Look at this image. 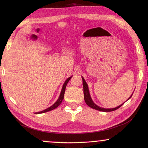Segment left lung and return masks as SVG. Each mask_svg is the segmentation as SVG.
<instances>
[{
  "label": "left lung",
  "instance_id": "left-lung-1",
  "mask_svg": "<svg viewBox=\"0 0 148 148\" xmlns=\"http://www.w3.org/2000/svg\"><path fill=\"white\" fill-rule=\"evenodd\" d=\"M82 77V80H83V86H84V100H85V102L88 105V106H90V108H92L93 109H95V110H100V111H102V112H111V111H114L115 110H116V109H118L120 108V107L122 106V105L124 104V102L123 104L119 105V106L117 107H115V108H102V107H100L98 106V105H96L95 103L93 102L92 98H91V96H90V91H89V88H88V84H87V83L86 82V81H85L84 78ZM133 94H131V96L129 97L128 98V100H129L131 98V96H132Z\"/></svg>",
  "mask_w": 148,
  "mask_h": 148
}]
</instances>
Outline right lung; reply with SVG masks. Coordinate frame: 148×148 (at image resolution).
Here are the masks:
<instances>
[{"mask_svg": "<svg viewBox=\"0 0 148 148\" xmlns=\"http://www.w3.org/2000/svg\"><path fill=\"white\" fill-rule=\"evenodd\" d=\"M71 77H72V76L70 77H69V78L66 79L65 82H64L63 86H62L61 92H60V96H59V97H58V100L56 101V102L54 103V104H52L51 106H50L49 108H46V109H45V110H42V111H40V112H35V114H42V113H44V112H48V111L52 110H54V109H55L56 108H57V107L59 106L60 104H61L62 100H63V99H64V92H65V88H66V84H67V83L69 82V81L71 79Z\"/></svg>", "mask_w": 148, "mask_h": 148, "instance_id": "obj_1", "label": "right lung"}]
</instances>
